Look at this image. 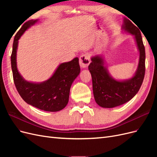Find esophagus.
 Here are the masks:
<instances>
[{
  "label": "esophagus",
  "instance_id": "obj_1",
  "mask_svg": "<svg viewBox=\"0 0 157 157\" xmlns=\"http://www.w3.org/2000/svg\"><path fill=\"white\" fill-rule=\"evenodd\" d=\"M90 57L88 54H82L79 58V63L82 68H86L90 64Z\"/></svg>",
  "mask_w": 157,
  "mask_h": 157
}]
</instances>
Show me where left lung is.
I'll return each mask as SVG.
<instances>
[{"label": "left lung", "mask_w": 157, "mask_h": 157, "mask_svg": "<svg viewBox=\"0 0 157 157\" xmlns=\"http://www.w3.org/2000/svg\"><path fill=\"white\" fill-rule=\"evenodd\" d=\"M122 29L134 35L140 59L134 77L126 80H117L109 75L104 66L101 56L91 58L88 69L92 78L94 99L98 105L104 108H113L122 105L134 98L144 81L145 72V51L140 30L128 20L124 18Z\"/></svg>", "instance_id": "8db88e82"}]
</instances>
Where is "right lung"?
Returning <instances> with one entry per match:
<instances>
[{
	"mask_svg": "<svg viewBox=\"0 0 157 157\" xmlns=\"http://www.w3.org/2000/svg\"><path fill=\"white\" fill-rule=\"evenodd\" d=\"M37 21L25 22L14 37L11 55L13 82L18 93L27 103L46 111H59L67 105L71 86L80 73L78 58H75L69 62L61 63L53 75L44 82H30L23 78L17 68L18 40L28 28Z\"/></svg>",
	"mask_w": 157,
	"mask_h": 157,
	"instance_id": "obj_1",
	"label": "right lung"
}]
</instances>
